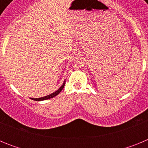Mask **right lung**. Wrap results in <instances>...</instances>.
<instances>
[{
  "label": "right lung",
  "instance_id": "obj_1",
  "mask_svg": "<svg viewBox=\"0 0 148 148\" xmlns=\"http://www.w3.org/2000/svg\"><path fill=\"white\" fill-rule=\"evenodd\" d=\"M64 84H65V81H64V84H63V85L61 86V87H60L58 90H56V92H53V93H52V94H50V95H47V96H44V97H41V98H38V99H32V98H31V99H32V100H35V101H44V100H47V99H51V98L55 97V96H56V95H58V93H60V92H61V90H63V88H64Z\"/></svg>",
  "mask_w": 148,
  "mask_h": 148
}]
</instances>
